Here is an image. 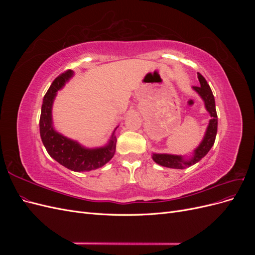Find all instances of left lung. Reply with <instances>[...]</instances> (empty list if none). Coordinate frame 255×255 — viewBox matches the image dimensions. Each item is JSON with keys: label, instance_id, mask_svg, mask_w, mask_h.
Listing matches in <instances>:
<instances>
[{"label": "left lung", "instance_id": "8db88e82", "mask_svg": "<svg viewBox=\"0 0 255 255\" xmlns=\"http://www.w3.org/2000/svg\"><path fill=\"white\" fill-rule=\"evenodd\" d=\"M198 79L200 82V86H194L192 88H194L198 94L201 96V98L203 99V101L205 103L206 111L210 113L212 117V119L210 120V123H208L205 136L203 138L202 142L200 143V145L195 150L194 156H192L190 159L185 160L182 156L171 155V154H153L152 156L153 160L160 166L173 168V169H185L186 167H190L191 165H195L200 159L203 158L208 153V151L211 150V148L215 142L216 134H217V127H218L215 98L210 85L207 84L206 80L200 73H198Z\"/></svg>", "mask_w": 255, "mask_h": 255}]
</instances>
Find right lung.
Masks as SVG:
<instances>
[{"instance_id":"right-lung-1","label":"right lung","mask_w":255,"mask_h":255,"mask_svg":"<svg viewBox=\"0 0 255 255\" xmlns=\"http://www.w3.org/2000/svg\"><path fill=\"white\" fill-rule=\"evenodd\" d=\"M73 72L67 70L53 81L43 98L39 121L41 140L50 156L72 171H90L102 167L115 155L117 138L113 134L109 144L99 149H85L76 141L58 134L52 126V104L56 91L64 86Z\"/></svg>"}]
</instances>
